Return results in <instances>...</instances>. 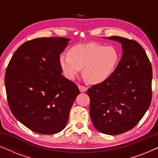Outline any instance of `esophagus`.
<instances>
[{
	"label": "esophagus",
	"mask_w": 158,
	"mask_h": 158,
	"mask_svg": "<svg viewBox=\"0 0 158 158\" xmlns=\"http://www.w3.org/2000/svg\"><path fill=\"white\" fill-rule=\"evenodd\" d=\"M78 88H79V89H80V91L82 92V93L85 92V91H86V90H87V88H86L85 86H84V85H78Z\"/></svg>",
	"instance_id": "obj_1"
}]
</instances>
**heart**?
Segmentation results:
<instances>
[{
  "instance_id": "1",
  "label": "heart",
  "mask_w": 158,
  "mask_h": 158,
  "mask_svg": "<svg viewBox=\"0 0 158 158\" xmlns=\"http://www.w3.org/2000/svg\"><path fill=\"white\" fill-rule=\"evenodd\" d=\"M119 61L118 51L111 46L90 42L71 47L68 55L60 57V65L64 76L74 79L82 68L83 77L89 83L98 84L109 78Z\"/></svg>"
}]
</instances>
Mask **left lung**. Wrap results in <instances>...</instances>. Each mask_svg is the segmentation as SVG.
Wrapping results in <instances>:
<instances>
[{
    "label": "left lung",
    "instance_id": "1",
    "mask_svg": "<svg viewBox=\"0 0 158 158\" xmlns=\"http://www.w3.org/2000/svg\"><path fill=\"white\" fill-rule=\"evenodd\" d=\"M122 46V59L109 78L87 90L90 115L97 130L109 135L133 129L142 119L152 101V69L137 42L114 36Z\"/></svg>",
    "mask_w": 158,
    "mask_h": 158
}]
</instances>
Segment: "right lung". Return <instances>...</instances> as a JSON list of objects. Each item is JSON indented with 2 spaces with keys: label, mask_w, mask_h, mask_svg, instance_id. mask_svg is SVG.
<instances>
[{
  "label": "right lung",
  "mask_w": 158,
  "mask_h": 158,
  "mask_svg": "<svg viewBox=\"0 0 158 158\" xmlns=\"http://www.w3.org/2000/svg\"><path fill=\"white\" fill-rule=\"evenodd\" d=\"M70 39L42 37L27 41L12 56L5 75L9 109L17 120L42 135L66 127L76 84L62 74L60 55Z\"/></svg>",
  "instance_id": "right-lung-1"
}]
</instances>
